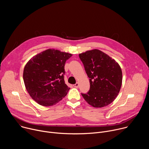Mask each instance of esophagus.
I'll return each instance as SVG.
<instances>
[{
    "mask_svg": "<svg viewBox=\"0 0 149 149\" xmlns=\"http://www.w3.org/2000/svg\"><path fill=\"white\" fill-rule=\"evenodd\" d=\"M78 86H79V84H78V82H77L75 84H74V87H75V88H78Z\"/></svg>",
    "mask_w": 149,
    "mask_h": 149,
    "instance_id": "obj_1",
    "label": "esophagus"
}]
</instances>
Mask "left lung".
<instances>
[{"label": "left lung", "instance_id": "left-lung-1", "mask_svg": "<svg viewBox=\"0 0 149 149\" xmlns=\"http://www.w3.org/2000/svg\"><path fill=\"white\" fill-rule=\"evenodd\" d=\"M90 78V89L81 94L88 104L101 108L111 104L117 97L122 84V71L113 58L94 49L79 54Z\"/></svg>", "mask_w": 149, "mask_h": 149}]
</instances>
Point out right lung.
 Here are the masks:
<instances>
[{"label": "right lung", "mask_w": 149, "mask_h": 149, "mask_svg": "<svg viewBox=\"0 0 149 149\" xmlns=\"http://www.w3.org/2000/svg\"><path fill=\"white\" fill-rule=\"evenodd\" d=\"M72 54L48 49L31 58L24 67L23 78L31 98L42 106L56 104L70 89L65 83V62Z\"/></svg>", "instance_id": "right-lung-1"}]
</instances>
